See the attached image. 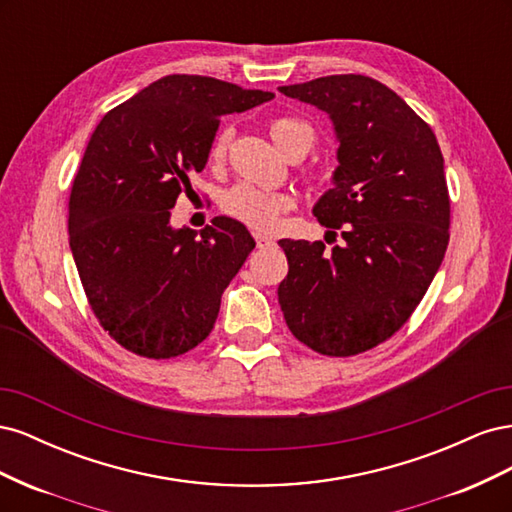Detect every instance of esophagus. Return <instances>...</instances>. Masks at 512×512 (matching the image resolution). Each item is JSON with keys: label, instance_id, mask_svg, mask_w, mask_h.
Wrapping results in <instances>:
<instances>
[{"label": "esophagus", "instance_id": "obj_1", "mask_svg": "<svg viewBox=\"0 0 512 512\" xmlns=\"http://www.w3.org/2000/svg\"><path fill=\"white\" fill-rule=\"evenodd\" d=\"M254 239H256L258 250H265V247H271V245H275V241H273L271 237H267V235H254Z\"/></svg>", "mask_w": 512, "mask_h": 512}]
</instances>
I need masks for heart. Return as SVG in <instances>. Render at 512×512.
<instances>
[{
  "label": "heart",
  "mask_w": 512,
  "mask_h": 512,
  "mask_svg": "<svg viewBox=\"0 0 512 512\" xmlns=\"http://www.w3.org/2000/svg\"><path fill=\"white\" fill-rule=\"evenodd\" d=\"M269 134L273 143L280 147L284 156H288L294 149H303L305 153L314 145V130L307 126L305 121L297 117H277L269 123ZM230 141V132L220 130L215 134L209 158L211 162H222L226 156ZM292 207V196L284 192H271V190H260L256 185L250 183H239L235 188H230L222 196V209L245 226L269 232L275 230L280 224L282 215Z\"/></svg>",
  "instance_id": "b5f03b06"
}]
</instances>
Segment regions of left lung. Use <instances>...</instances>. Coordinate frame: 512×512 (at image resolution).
<instances>
[{
    "label": "left lung",
    "mask_w": 512,
    "mask_h": 512,
    "mask_svg": "<svg viewBox=\"0 0 512 512\" xmlns=\"http://www.w3.org/2000/svg\"><path fill=\"white\" fill-rule=\"evenodd\" d=\"M333 121V188L314 215L344 245L282 239L288 275L277 288L292 335L327 356H352L404 327L448 245L451 200L436 134L393 89L363 74L286 85Z\"/></svg>",
    "instance_id": "obj_1"
}]
</instances>
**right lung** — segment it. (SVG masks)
I'll use <instances>...</instances> for the list:
<instances>
[{"mask_svg": "<svg viewBox=\"0 0 512 512\" xmlns=\"http://www.w3.org/2000/svg\"><path fill=\"white\" fill-rule=\"evenodd\" d=\"M269 100L271 91L170 74L91 134L70 194V250L96 318L126 350L170 359L211 333L256 241L226 215L200 235L173 228L170 209L205 168L220 117Z\"/></svg>", "mask_w": 512, "mask_h": 512, "instance_id": "right-lung-1", "label": "right lung"}]
</instances>
